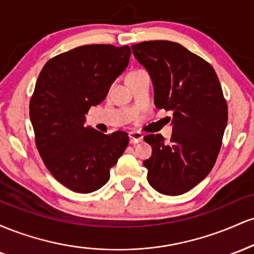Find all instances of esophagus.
I'll use <instances>...</instances> for the list:
<instances>
[{
	"instance_id": "obj_1",
	"label": "esophagus",
	"mask_w": 254,
	"mask_h": 254,
	"mask_svg": "<svg viewBox=\"0 0 254 254\" xmlns=\"http://www.w3.org/2000/svg\"><path fill=\"white\" fill-rule=\"evenodd\" d=\"M129 138L130 143H138V142L143 141V135L138 131H131V132H129Z\"/></svg>"
}]
</instances>
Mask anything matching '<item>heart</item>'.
I'll return each mask as SVG.
<instances>
[{
    "label": "heart",
    "instance_id": "obj_1",
    "mask_svg": "<svg viewBox=\"0 0 254 254\" xmlns=\"http://www.w3.org/2000/svg\"><path fill=\"white\" fill-rule=\"evenodd\" d=\"M142 72H144V70H141V69H138V70H133V71H131L129 75H127V78H130V77H133V76H136V75H139V74H142Z\"/></svg>",
    "mask_w": 254,
    "mask_h": 254
}]
</instances>
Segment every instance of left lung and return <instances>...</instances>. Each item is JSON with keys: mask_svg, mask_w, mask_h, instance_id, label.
<instances>
[{"mask_svg": "<svg viewBox=\"0 0 254 254\" xmlns=\"http://www.w3.org/2000/svg\"><path fill=\"white\" fill-rule=\"evenodd\" d=\"M149 72L157 109L172 111V135H147L153 153L143 162L157 192L183 194L210 173L220 153L228 107L214 68L178 43L150 40L131 46Z\"/></svg>", "mask_w": 254, "mask_h": 254, "instance_id": "8db88e82", "label": "left lung"}]
</instances>
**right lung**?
Segmentation results:
<instances>
[{"instance_id": "1", "label": "right lung", "mask_w": 254, "mask_h": 254, "mask_svg": "<svg viewBox=\"0 0 254 254\" xmlns=\"http://www.w3.org/2000/svg\"><path fill=\"white\" fill-rule=\"evenodd\" d=\"M127 45H82L46 62L30 101L37 149L57 182L78 193L109 182L129 143L124 131L104 135L84 127L86 113L106 98L129 64Z\"/></svg>"}]
</instances>
